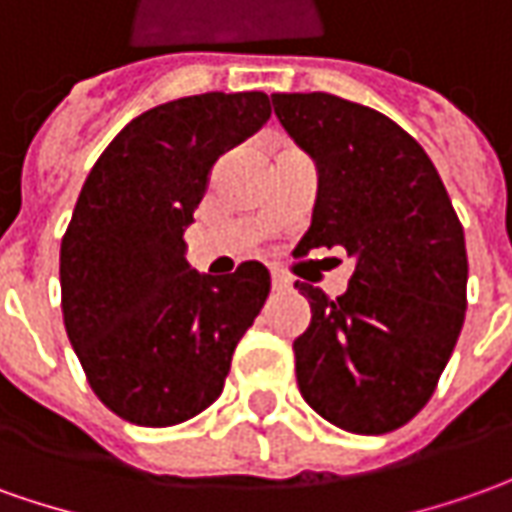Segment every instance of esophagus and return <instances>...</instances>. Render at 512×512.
Here are the masks:
<instances>
[{"mask_svg":"<svg viewBox=\"0 0 512 512\" xmlns=\"http://www.w3.org/2000/svg\"><path fill=\"white\" fill-rule=\"evenodd\" d=\"M271 288H274V291H288V288H291V280H288L285 274H280V271H271Z\"/></svg>","mask_w":512,"mask_h":512,"instance_id":"1","label":"esophagus"}]
</instances>
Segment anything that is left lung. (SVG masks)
Returning <instances> with one entry per match:
<instances>
[{
    "label": "left lung",
    "instance_id": "obj_1",
    "mask_svg": "<svg viewBox=\"0 0 512 512\" xmlns=\"http://www.w3.org/2000/svg\"><path fill=\"white\" fill-rule=\"evenodd\" d=\"M274 114L316 165L297 255L342 246V297L297 283L311 325L294 339L308 406L353 434L401 429L426 406L465 322L468 255L440 173L381 111L328 92H277Z\"/></svg>",
    "mask_w": 512,
    "mask_h": 512
}]
</instances>
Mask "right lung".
I'll return each instance as SVG.
<instances>
[{"label": "right lung", "instance_id": "1", "mask_svg": "<svg viewBox=\"0 0 512 512\" xmlns=\"http://www.w3.org/2000/svg\"><path fill=\"white\" fill-rule=\"evenodd\" d=\"M269 117L263 92L170 100L125 125L83 182L61 241L66 336L128 423L162 429L204 412L269 297L257 260L227 277L184 260L207 173Z\"/></svg>", "mask_w": 512, "mask_h": 512}]
</instances>
